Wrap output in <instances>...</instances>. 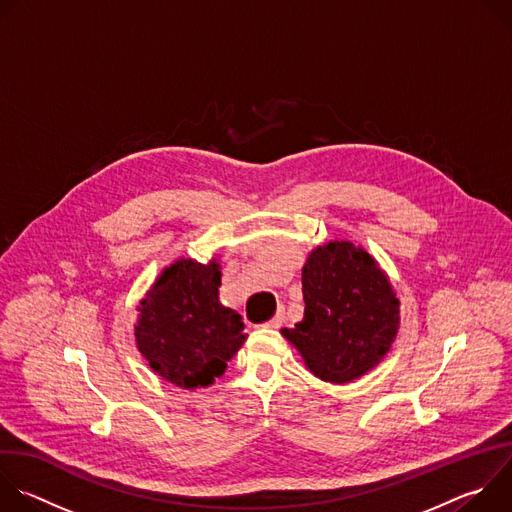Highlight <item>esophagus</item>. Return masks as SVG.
I'll return each instance as SVG.
<instances>
[{
  "label": "esophagus",
  "instance_id": "1",
  "mask_svg": "<svg viewBox=\"0 0 512 512\" xmlns=\"http://www.w3.org/2000/svg\"><path fill=\"white\" fill-rule=\"evenodd\" d=\"M281 322H283V316H281V314H275V316H273L271 320H267L263 326H265V328H279Z\"/></svg>",
  "mask_w": 512,
  "mask_h": 512
}]
</instances>
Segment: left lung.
Returning a JSON list of instances; mask_svg holds the SVG:
<instances>
[{
	"label": "left lung",
	"instance_id": "8db88e82",
	"mask_svg": "<svg viewBox=\"0 0 512 512\" xmlns=\"http://www.w3.org/2000/svg\"><path fill=\"white\" fill-rule=\"evenodd\" d=\"M304 320L283 336L328 383L358 379L391 348L399 300L375 259L348 241L318 247L302 269Z\"/></svg>",
	"mask_w": 512,
	"mask_h": 512
}]
</instances>
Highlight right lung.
Masks as SVG:
<instances>
[{
    "label": "right lung",
    "mask_w": 512,
    "mask_h": 512,
    "mask_svg": "<svg viewBox=\"0 0 512 512\" xmlns=\"http://www.w3.org/2000/svg\"><path fill=\"white\" fill-rule=\"evenodd\" d=\"M221 271L212 259L170 265L141 302L137 348L166 381L196 389L210 385L245 342L241 316L218 302Z\"/></svg>",
    "instance_id": "obj_1"
}]
</instances>
